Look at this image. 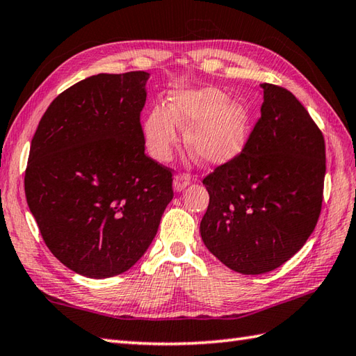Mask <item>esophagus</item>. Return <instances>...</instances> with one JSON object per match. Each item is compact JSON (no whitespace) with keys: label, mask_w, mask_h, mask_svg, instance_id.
<instances>
[{"label":"esophagus","mask_w":356,"mask_h":356,"mask_svg":"<svg viewBox=\"0 0 356 356\" xmlns=\"http://www.w3.org/2000/svg\"><path fill=\"white\" fill-rule=\"evenodd\" d=\"M191 181H192L191 173H187V172L178 173V175L175 177V179H173V186H175V191L181 192V191H183V188H186L188 184H191Z\"/></svg>","instance_id":"1"}]
</instances>
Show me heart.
Here are the masks:
<instances>
[{
    "label": "heart",
    "mask_w": 356,
    "mask_h": 356,
    "mask_svg": "<svg viewBox=\"0 0 356 356\" xmlns=\"http://www.w3.org/2000/svg\"><path fill=\"white\" fill-rule=\"evenodd\" d=\"M187 128L186 143L192 155L204 163H226L244 147L249 115L216 89L179 90L169 106H155L144 121L149 152L159 161L169 159L178 144V129Z\"/></svg>",
    "instance_id": "b5f03b06"
}]
</instances>
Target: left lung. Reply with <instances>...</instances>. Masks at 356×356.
<instances>
[{
  "label": "left lung",
  "mask_w": 356,
  "mask_h": 356,
  "mask_svg": "<svg viewBox=\"0 0 356 356\" xmlns=\"http://www.w3.org/2000/svg\"><path fill=\"white\" fill-rule=\"evenodd\" d=\"M261 117L243 150L202 179L206 248L232 270L258 275L298 252L321 213L325 144L292 92L263 83Z\"/></svg>",
  "instance_id": "8db88e82"
}]
</instances>
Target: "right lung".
<instances>
[{
	"mask_svg": "<svg viewBox=\"0 0 356 356\" xmlns=\"http://www.w3.org/2000/svg\"><path fill=\"white\" fill-rule=\"evenodd\" d=\"M146 72L99 74L61 92L32 138L27 204L56 259L79 275L130 269L173 198L172 169L144 154Z\"/></svg>",
	"mask_w": 356,
	"mask_h": 356,
	"instance_id": "right-lung-1",
	"label": "right lung"
}]
</instances>
